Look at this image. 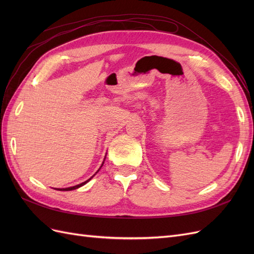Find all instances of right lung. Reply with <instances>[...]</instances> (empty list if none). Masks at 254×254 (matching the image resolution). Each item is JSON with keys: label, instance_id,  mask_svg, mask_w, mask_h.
<instances>
[{"label": "right lung", "instance_id": "obj_1", "mask_svg": "<svg viewBox=\"0 0 254 254\" xmlns=\"http://www.w3.org/2000/svg\"><path fill=\"white\" fill-rule=\"evenodd\" d=\"M92 178H93V176L91 177L90 179H88L87 181H84V182H82V183H80V184H77V186H75V187H71V188H65V189H58L59 190H76V189H78V188H80V187H82V186H84V184H86L87 182H89Z\"/></svg>", "mask_w": 254, "mask_h": 254}]
</instances>
